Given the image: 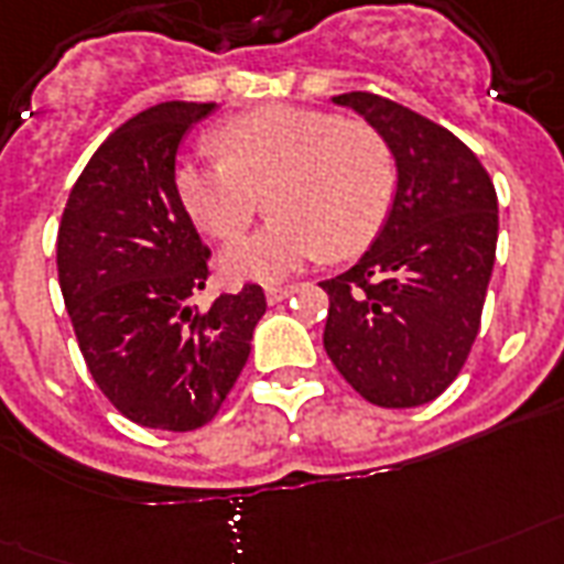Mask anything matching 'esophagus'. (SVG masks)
I'll list each match as a JSON object with an SVG mask.
<instances>
[{"instance_id":"obj_1","label":"esophagus","mask_w":564,"mask_h":564,"mask_svg":"<svg viewBox=\"0 0 564 564\" xmlns=\"http://www.w3.org/2000/svg\"><path fill=\"white\" fill-rule=\"evenodd\" d=\"M291 291H294V288L291 285H268L264 288V296H268V303H282V300H285V296H291Z\"/></svg>"}]
</instances>
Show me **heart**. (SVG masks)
Listing matches in <instances>:
<instances>
[{"instance_id": "obj_1", "label": "heart", "mask_w": 564, "mask_h": 564, "mask_svg": "<svg viewBox=\"0 0 564 564\" xmlns=\"http://www.w3.org/2000/svg\"><path fill=\"white\" fill-rule=\"evenodd\" d=\"M220 159H187L176 191L214 241L241 238L268 199L264 229L223 256L238 279H282L305 261L352 259L377 241L397 191L394 152L365 120L264 105L214 129Z\"/></svg>"}]
</instances>
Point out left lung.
<instances>
[{"mask_svg":"<svg viewBox=\"0 0 564 564\" xmlns=\"http://www.w3.org/2000/svg\"><path fill=\"white\" fill-rule=\"evenodd\" d=\"M386 134L397 194L359 264L321 282L323 347L368 403L412 409L447 391L477 341L497 250V194L444 126L386 96H335Z\"/></svg>","mask_w":564,"mask_h":564,"instance_id":"left-lung-1","label":"left lung"}]
</instances>
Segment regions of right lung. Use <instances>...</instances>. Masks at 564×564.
Masks as SVG:
<instances>
[{"label":"right lung","instance_id":"1","mask_svg":"<svg viewBox=\"0 0 564 564\" xmlns=\"http://www.w3.org/2000/svg\"><path fill=\"white\" fill-rule=\"evenodd\" d=\"M214 102H161L108 134L69 191L58 226V282L78 350L108 403L132 423L199 430L241 377L259 285L194 303L212 276L176 191L182 134Z\"/></svg>","mask_w":564,"mask_h":564}]
</instances>
